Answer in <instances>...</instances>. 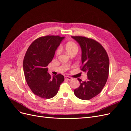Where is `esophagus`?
Masks as SVG:
<instances>
[{"label":"esophagus","instance_id":"1","mask_svg":"<svg viewBox=\"0 0 131 131\" xmlns=\"http://www.w3.org/2000/svg\"><path fill=\"white\" fill-rule=\"evenodd\" d=\"M65 79H66V80H68V81H70V80H72V78H71V77H68V76H66V77H65Z\"/></svg>","mask_w":131,"mask_h":131}]
</instances>
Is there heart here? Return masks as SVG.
<instances>
[{
    "mask_svg": "<svg viewBox=\"0 0 131 131\" xmlns=\"http://www.w3.org/2000/svg\"><path fill=\"white\" fill-rule=\"evenodd\" d=\"M66 48L67 52H68L69 54L72 53L75 51H77L78 52L79 50L78 46L77 45V43L73 41H69L66 43ZM61 52V48L59 47V48L57 50V53L58 54L59 52Z\"/></svg>",
    "mask_w": 131,
    "mask_h": 131,
    "instance_id": "obj_1",
    "label": "heart"
}]
</instances>
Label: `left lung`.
<instances>
[{"label":"left lung","mask_w":131,"mask_h":131,"mask_svg":"<svg viewBox=\"0 0 131 131\" xmlns=\"http://www.w3.org/2000/svg\"><path fill=\"white\" fill-rule=\"evenodd\" d=\"M72 37L81 47V70L88 75L85 81L78 79L80 85L74 92L80 100H89L100 93L106 84L109 75V57L104 47L94 39L81 36Z\"/></svg>","instance_id":"left-lung-1"}]
</instances>
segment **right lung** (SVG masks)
Returning <instances> with one entry per match:
<instances>
[{"mask_svg": "<svg viewBox=\"0 0 131 131\" xmlns=\"http://www.w3.org/2000/svg\"><path fill=\"white\" fill-rule=\"evenodd\" d=\"M64 38L58 35L41 37L35 40L27 50L23 62L25 77L31 91L39 97L50 99L56 96L64 80L61 74L51 76L47 68Z\"/></svg>", "mask_w": 131, "mask_h": 131, "instance_id": "add662e5", "label": "right lung"}]
</instances>
